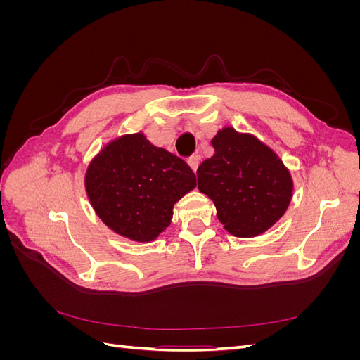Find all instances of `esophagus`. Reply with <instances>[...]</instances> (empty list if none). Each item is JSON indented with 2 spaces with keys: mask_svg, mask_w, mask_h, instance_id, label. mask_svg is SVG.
I'll use <instances>...</instances> for the list:
<instances>
[{
  "mask_svg": "<svg viewBox=\"0 0 360 360\" xmlns=\"http://www.w3.org/2000/svg\"><path fill=\"white\" fill-rule=\"evenodd\" d=\"M188 163H189V167L192 168V171L197 172V168H198V165H200V156L192 155V156L188 159Z\"/></svg>",
  "mask_w": 360,
  "mask_h": 360,
  "instance_id": "34e87169",
  "label": "esophagus"
}]
</instances>
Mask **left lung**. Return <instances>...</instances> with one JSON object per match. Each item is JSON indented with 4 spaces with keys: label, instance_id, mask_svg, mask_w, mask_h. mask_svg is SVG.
<instances>
[{
    "label": "left lung",
    "instance_id": "left-lung-1",
    "mask_svg": "<svg viewBox=\"0 0 360 360\" xmlns=\"http://www.w3.org/2000/svg\"><path fill=\"white\" fill-rule=\"evenodd\" d=\"M214 155L198 167V189L209 197L225 230L236 237H257L285 214L292 179L284 162L252 134L231 126L212 139Z\"/></svg>",
    "mask_w": 360,
    "mask_h": 360
}]
</instances>
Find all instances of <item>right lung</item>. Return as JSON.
Listing matches in <instances>:
<instances>
[{
	"label": "right lung",
	"mask_w": 360,
	"mask_h": 360,
	"mask_svg": "<svg viewBox=\"0 0 360 360\" xmlns=\"http://www.w3.org/2000/svg\"><path fill=\"white\" fill-rule=\"evenodd\" d=\"M84 183L108 228L148 243L167 230L174 204L197 186V179L183 159L136 132L110 141L89 163Z\"/></svg>",
	"instance_id": "right-lung-1"
}]
</instances>
